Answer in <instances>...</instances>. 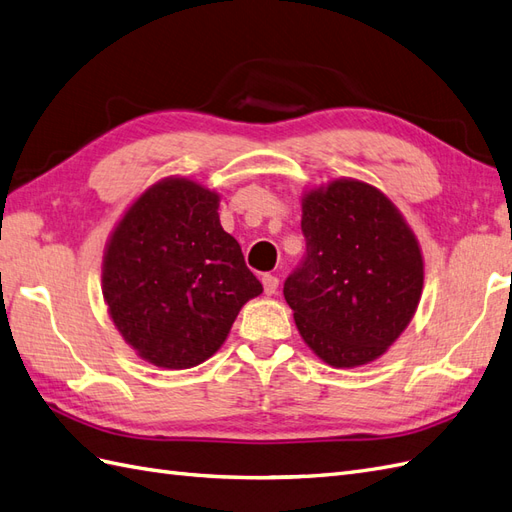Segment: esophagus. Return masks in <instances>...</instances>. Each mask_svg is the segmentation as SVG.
<instances>
[{"mask_svg": "<svg viewBox=\"0 0 512 512\" xmlns=\"http://www.w3.org/2000/svg\"><path fill=\"white\" fill-rule=\"evenodd\" d=\"M261 283H264V292H266L268 296L277 294V290H279V279L274 277V274H264V277H261Z\"/></svg>", "mask_w": 512, "mask_h": 512, "instance_id": "1", "label": "esophagus"}]
</instances>
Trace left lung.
Returning a JSON list of instances; mask_svg holds the SVG:
<instances>
[{"instance_id":"1","label":"left lung","mask_w":512,"mask_h":512,"mask_svg":"<svg viewBox=\"0 0 512 512\" xmlns=\"http://www.w3.org/2000/svg\"><path fill=\"white\" fill-rule=\"evenodd\" d=\"M307 257L283 296L305 344L331 368L381 359L413 320L424 257L387 196L352 177L303 194Z\"/></svg>"}]
</instances>
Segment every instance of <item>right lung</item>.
I'll list each match as a JSON object with an SVG mask.
<instances>
[{
    "label": "right lung",
    "mask_w": 512,
    "mask_h": 512,
    "mask_svg": "<svg viewBox=\"0 0 512 512\" xmlns=\"http://www.w3.org/2000/svg\"><path fill=\"white\" fill-rule=\"evenodd\" d=\"M220 194L164 177L116 222L101 266L108 316L136 355L188 370L225 344L248 300L264 292L238 240L220 225Z\"/></svg>",
    "instance_id": "1"
}]
</instances>
